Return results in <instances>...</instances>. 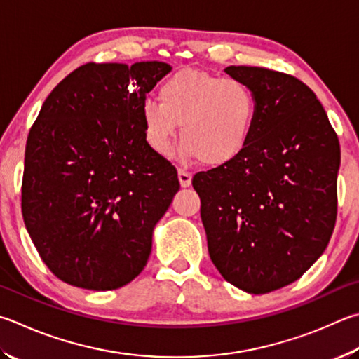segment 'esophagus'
Returning <instances> with one entry per match:
<instances>
[{
    "label": "esophagus",
    "mask_w": 359,
    "mask_h": 359,
    "mask_svg": "<svg viewBox=\"0 0 359 359\" xmlns=\"http://www.w3.org/2000/svg\"><path fill=\"white\" fill-rule=\"evenodd\" d=\"M177 175H179V182H180V187H184V188H187V187H190V185H191V174H190V172H187V171H184V169H179V172H177Z\"/></svg>",
    "instance_id": "34e87169"
}]
</instances>
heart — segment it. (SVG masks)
Listing matches in <instances>:
<instances>
[{
	"label": "heart",
	"instance_id": "obj_1",
	"mask_svg": "<svg viewBox=\"0 0 359 359\" xmlns=\"http://www.w3.org/2000/svg\"><path fill=\"white\" fill-rule=\"evenodd\" d=\"M160 102L141 105L147 146L171 158L179 133L180 155L207 166H223L243 154L257 119V100L246 83L207 72L180 70L161 84Z\"/></svg>",
	"mask_w": 359,
	"mask_h": 359
}]
</instances>
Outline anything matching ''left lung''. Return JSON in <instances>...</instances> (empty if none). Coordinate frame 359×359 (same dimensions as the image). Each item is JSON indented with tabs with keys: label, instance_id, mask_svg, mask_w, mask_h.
Returning <instances> with one entry per match:
<instances>
[{
	"label": "left lung",
	"instance_id": "obj_1",
	"mask_svg": "<svg viewBox=\"0 0 359 359\" xmlns=\"http://www.w3.org/2000/svg\"><path fill=\"white\" fill-rule=\"evenodd\" d=\"M257 100L248 147L199 172L193 188L208 254L227 283L260 295L303 275L334 229L341 147L316 94L295 76L229 66Z\"/></svg>",
	"mask_w": 359,
	"mask_h": 359
}]
</instances>
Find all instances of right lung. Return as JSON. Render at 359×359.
<instances>
[{
  "label": "right lung",
  "instance_id": "right-lung-1",
  "mask_svg": "<svg viewBox=\"0 0 359 359\" xmlns=\"http://www.w3.org/2000/svg\"><path fill=\"white\" fill-rule=\"evenodd\" d=\"M172 67L89 62L43 102L25 152L22 213L39 256L75 287L113 290L140 275L177 171L147 146L146 94Z\"/></svg>",
  "mask_w": 359,
  "mask_h": 359
}]
</instances>
